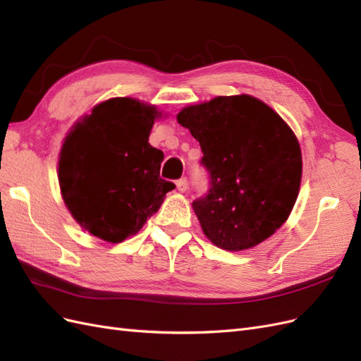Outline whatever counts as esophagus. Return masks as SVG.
<instances>
[{
    "label": "esophagus",
    "instance_id": "esophagus-1",
    "mask_svg": "<svg viewBox=\"0 0 361 361\" xmlns=\"http://www.w3.org/2000/svg\"><path fill=\"white\" fill-rule=\"evenodd\" d=\"M176 187H178V190H179L180 192H185V191H187V188H188V180H187V178L179 179V180L176 182Z\"/></svg>",
    "mask_w": 361,
    "mask_h": 361
}]
</instances>
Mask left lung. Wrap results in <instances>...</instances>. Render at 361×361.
I'll use <instances>...</instances> for the list:
<instances>
[{
  "mask_svg": "<svg viewBox=\"0 0 361 361\" xmlns=\"http://www.w3.org/2000/svg\"><path fill=\"white\" fill-rule=\"evenodd\" d=\"M178 122L199 141L211 188L192 202L202 231L227 251L253 248L277 232L297 202L301 149L289 125L250 94L185 106Z\"/></svg>",
  "mask_w": 361,
  "mask_h": 361,
  "instance_id": "8db88e82",
  "label": "left lung"
}]
</instances>
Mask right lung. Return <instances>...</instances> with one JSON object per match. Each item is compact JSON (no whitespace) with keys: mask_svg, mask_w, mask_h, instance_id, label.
I'll return each mask as SVG.
<instances>
[{"mask_svg":"<svg viewBox=\"0 0 361 361\" xmlns=\"http://www.w3.org/2000/svg\"><path fill=\"white\" fill-rule=\"evenodd\" d=\"M161 111L134 97L93 106L64 138L59 183L84 231L118 244L138 233L174 183L159 178L164 154L149 145Z\"/></svg>","mask_w":361,"mask_h":361,"instance_id":"add662e5","label":"right lung"}]
</instances>
